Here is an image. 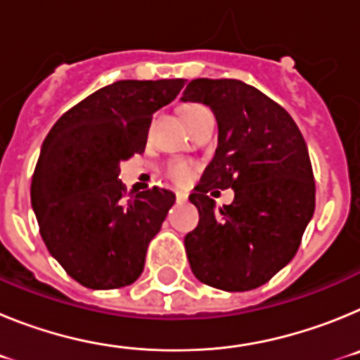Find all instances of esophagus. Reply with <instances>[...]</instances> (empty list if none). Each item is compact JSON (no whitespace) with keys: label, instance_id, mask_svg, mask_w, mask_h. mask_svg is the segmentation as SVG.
Instances as JSON below:
<instances>
[{"label":"esophagus","instance_id":"1","mask_svg":"<svg viewBox=\"0 0 360 360\" xmlns=\"http://www.w3.org/2000/svg\"><path fill=\"white\" fill-rule=\"evenodd\" d=\"M176 202H180V203L187 202V195H186V193H182V191H176Z\"/></svg>","mask_w":360,"mask_h":360}]
</instances>
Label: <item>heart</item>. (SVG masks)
I'll return each mask as SVG.
<instances>
[{
  "label": "heart",
  "instance_id": "obj_1",
  "mask_svg": "<svg viewBox=\"0 0 360 360\" xmlns=\"http://www.w3.org/2000/svg\"><path fill=\"white\" fill-rule=\"evenodd\" d=\"M198 108H202V106H196V104H191V106H186L184 108V113H189V111H195V110H198ZM182 113V115H184ZM171 178H173L174 182H178V184H184V182H187V180H189V176H191V169H189V165L187 164H176V165H173V167H171Z\"/></svg>",
  "mask_w": 360,
  "mask_h": 360
}]
</instances>
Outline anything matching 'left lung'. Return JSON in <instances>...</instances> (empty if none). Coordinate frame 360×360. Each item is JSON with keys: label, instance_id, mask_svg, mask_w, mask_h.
Returning a JSON list of instances; mask_svg holds the SVG:
<instances>
[{"label": "left lung", "instance_id": "1", "mask_svg": "<svg viewBox=\"0 0 360 360\" xmlns=\"http://www.w3.org/2000/svg\"><path fill=\"white\" fill-rule=\"evenodd\" d=\"M182 101L209 106L218 122L214 158L189 196L200 212L186 236L191 270L219 290L262 287L290 263L314 216L307 142L278 103L236 79H195ZM229 186L235 202L216 208L207 193Z\"/></svg>", "mask_w": 360, "mask_h": 360}]
</instances>
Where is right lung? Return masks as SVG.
<instances>
[{"mask_svg":"<svg viewBox=\"0 0 360 360\" xmlns=\"http://www.w3.org/2000/svg\"><path fill=\"white\" fill-rule=\"evenodd\" d=\"M184 79L117 81L68 110L41 146L30 198L46 249L81 285H131L148 245L176 196L167 189L126 191L120 162L142 153L153 113Z\"/></svg>","mask_w":360,"mask_h":360,"instance_id":"right-lung-1","label":"right lung"}]
</instances>
